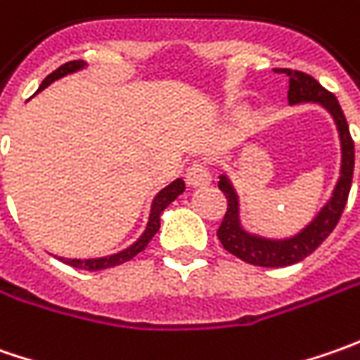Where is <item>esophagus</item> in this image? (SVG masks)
I'll return each instance as SVG.
<instances>
[{"instance_id": "esophagus-1", "label": "esophagus", "mask_w": 360, "mask_h": 360, "mask_svg": "<svg viewBox=\"0 0 360 360\" xmlns=\"http://www.w3.org/2000/svg\"><path fill=\"white\" fill-rule=\"evenodd\" d=\"M186 184L190 188H206L212 184V176H210V172H208L202 164L194 162V164L188 168Z\"/></svg>"}]
</instances>
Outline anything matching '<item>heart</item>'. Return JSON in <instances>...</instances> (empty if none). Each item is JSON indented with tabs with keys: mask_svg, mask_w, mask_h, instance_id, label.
I'll use <instances>...</instances> for the list:
<instances>
[{
	"mask_svg": "<svg viewBox=\"0 0 360 360\" xmlns=\"http://www.w3.org/2000/svg\"><path fill=\"white\" fill-rule=\"evenodd\" d=\"M246 110H248V105L246 104H236L234 108H232V116L236 120H242L244 116H246Z\"/></svg>",
	"mask_w": 360,
	"mask_h": 360,
	"instance_id": "heart-1",
	"label": "heart"
}]
</instances>
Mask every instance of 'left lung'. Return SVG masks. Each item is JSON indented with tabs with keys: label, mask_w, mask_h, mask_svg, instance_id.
Listing matches in <instances>:
<instances>
[{
	"label": "left lung",
	"mask_w": 360,
	"mask_h": 360,
	"mask_svg": "<svg viewBox=\"0 0 360 360\" xmlns=\"http://www.w3.org/2000/svg\"><path fill=\"white\" fill-rule=\"evenodd\" d=\"M283 74L288 76V104L297 105L312 102V104L323 105L335 120L340 140V176L333 188L330 198L325 202V206L316 212V216L304 229L288 238H266V236H260V234L248 232L244 229L240 220L238 192L226 174L220 176L218 188L224 192V196L229 200V208H226L224 220L218 229V238L230 255H234L248 264L269 266V269L297 264L309 255H312L326 240V236L339 224L340 214L345 210V204H347L349 192H351L354 170V142L351 138V131H349L347 118L340 110L339 100L330 91L325 90L314 77L304 72L283 70Z\"/></svg>",
	"instance_id": "left-lung-1"
}]
</instances>
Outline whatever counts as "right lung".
Instances as JSON below:
<instances>
[{
  "label": "right lung",
  "mask_w": 360,
  "mask_h": 360,
  "mask_svg": "<svg viewBox=\"0 0 360 360\" xmlns=\"http://www.w3.org/2000/svg\"><path fill=\"white\" fill-rule=\"evenodd\" d=\"M88 63L82 62V60H76V62H68L60 65L56 72H51L44 82H41V86L37 88V94L41 90H46L49 84H53L56 79H62V77L70 76V74H76L79 70H84ZM184 180L182 178H176L174 182H170L166 188H162L158 194L154 196V200H152V206H150V216H148V224H146L144 232L140 234V238L130 244L128 248H124V250H120L116 255H110V256H100V258H60L62 262L65 264H70V266H74V269H82V270H104V269H112V266H120V264H124V262H128L131 260L136 255H140L142 250H144L146 246H148V242L154 238V234L160 230V216L162 212L168 208V204H172L182 192H184Z\"/></svg>",
  "instance_id": "obj_1"
}]
</instances>
